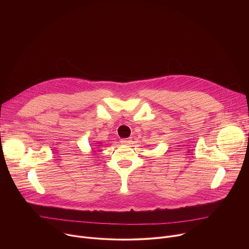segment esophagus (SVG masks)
<instances>
[{
  "label": "esophagus",
  "mask_w": 249,
  "mask_h": 249,
  "mask_svg": "<svg viewBox=\"0 0 249 249\" xmlns=\"http://www.w3.org/2000/svg\"><path fill=\"white\" fill-rule=\"evenodd\" d=\"M120 142H121L122 144H124V145H129V144L131 143V139H129V138H127V139H121Z\"/></svg>",
  "instance_id": "1"
}]
</instances>
